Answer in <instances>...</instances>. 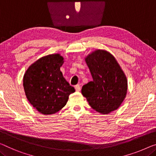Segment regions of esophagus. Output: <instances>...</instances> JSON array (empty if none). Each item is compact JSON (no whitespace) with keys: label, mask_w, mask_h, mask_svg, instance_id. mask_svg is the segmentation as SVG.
Segmentation results:
<instances>
[{"label":"esophagus","mask_w":156,"mask_h":156,"mask_svg":"<svg viewBox=\"0 0 156 156\" xmlns=\"http://www.w3.org/2000/svg\"><path fill=\"white\" fill-rule=\"evenodd\" d=\"M75 89L77 92H79L80 90V85H76L75 86Z\"/></svg>","instance_id":"esophagus-1"}]
</instances>
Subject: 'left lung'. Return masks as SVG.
Here are the masks:
<instances>
[{"mask_svg":"<svg viewBox=\"0 0 156 156\" xmlns=\"http://www.w3.org/2000/svg\"><path fill=\"white\" fill-rule=\"evenodd\" d=\"M93 80L83 86L82 94L97 112L108 114L118 108L126 97L127 81L115 57L97 50L85 58Z\"/></svg>","mask_w":156,"mask_h":156,"instance_id":"8db88e82","label":"left lung"}]
</instances>
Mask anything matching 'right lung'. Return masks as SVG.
I'll return each instance as SVG.
<instances>
[{
    "label": "right lung",
    "mask_w": 156,
    "mask_h": 156,
    "mask_svg": "<svg viewBox=\"0 0 156 156\" xmlns=\"http://www.w3.org/2000/svg\"><path fill=\"white\" fill-rule=\"evenodd\" d=\"M63 63L64 58L59 54L45 56L32 64L24 76L23 86L27 99L44 115L61 110L69 95L75 92L60 71Z\"/></svg>",
    "instance_id": "right-lung-1"
}]
</instances>
